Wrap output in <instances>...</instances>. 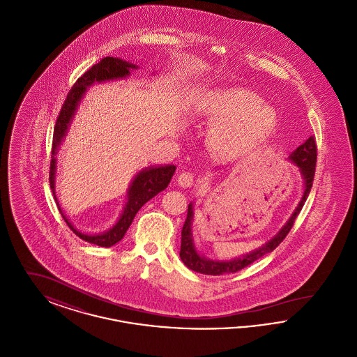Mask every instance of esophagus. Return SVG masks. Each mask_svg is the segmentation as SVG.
<instances>
[{
	"mask_svg": "<svg viewBox=\"0 0 357 357\" xmlns=\"http://www.w3.org/2000/svg\"><path fill=\"white\" fill-rule=\"evenodd\" d=\"M194 174H191V172H181L179 175H178V185L181 187H183V188H188V187L192 186L194 185Z\"/></svg>",
	"mask_w": 357,
	"mask_h": 357,
	"instance_id": "34e87169",
	"label": "esophagus"
}]
</instances>
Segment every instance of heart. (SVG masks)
Instances as JSON below:
<instances>
[{"instance_id":"heart-1","label":"heart","mask_w":357,"mask_h":357,"mask_svg":"<svg viewBox=\"0 0 357 357\" xmlns=\"http://www.w3.org/2000/svg\"><path fill=\"white\" fill-rule=\"evenodd\" d=\"M198 112L211 124L208 144L223 159L253 153L272 136L278 115L269 102L242 86H223L202 93Z\"/></svg>"}]
</instances>
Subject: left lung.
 Returning a JSON list of instances; mask_svg holds the SVG:
<instances>
[{
    "label": "left lung",
    "instance_id": "obj_1",
    "mask_svg": "<svg viewBox=\"0 0 357 357\" xmlns=\"http://www.w3.org/2000/svg\"><path fill=\"white\" fill-rule=\"evenodd\" d=\"M289 160L298 169L301 178H303V197L298 204L296 206L294 211L289 217L287 223L278 230V233L265 242L261 248L255 249L248 255L236 257L233 259L227 261H220V259H211L199 253V250L195 246L194 237H192V222H194V202H190L187 208V218L182 229V242H181V259L186 265L188 269L201 274H208V275H221V274H230L236 273L250 264H253L257 259L262 258L268 253H272L273 250L284 241V238L288 236L294 220L300 214L303 206L305 204L306 198L310 192L313 178H314V170H316V159H317V149H316V140L313 136L307 137L305 142L298 146L293 153H290Z\"/></svg>",
    "mask_w": 357,
    "mask_h": 357
}]
</instances>
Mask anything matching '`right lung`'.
Wrapping results in <instances>:
<instances>
[{"instance_id":"1","label":"right lung","mask_w":357,"mask_h":357,"mask_svg":"<svg viewBox=\"0 0 357 357\" xmlns=\"http://www.w3.org/2000/svg\"><path fill=\"white\" fill-rule=\"evenodd\" d=\"M137 68L139 67L136 64L121 60L118 57H104L102 61L95 64L92 68L88 69L80 79H77V82L69 91L68 96L61 107L60 115H59L56 126H54V132H53L50 182H51L54 201L59 206V210H60L64 221L67 222L69 229L77 237L84 239L89 243L102 246V248H111L123 239L130 225L134 221L136 213L140 210V207L146 202H149L156 194H159L160 191H163L166 187L169 186L176 166H174V165L151 166V167H146V169L139 171L132 178V181L128 186L127 202L124 204L123 211H121L116 223L111 229L99 233V234H85V233L79 231L72 225V222L69 221L67 215L64 214V211L61 210V206L59 204V199L56 197V170H57L56 155L61 149L64 137L68 134L70 123L73 120V116L76 115V111L82 102V99L84 98L86 89L95 83L127 79L131 75V70H135Z\"/></svg>"}]
</instances>
